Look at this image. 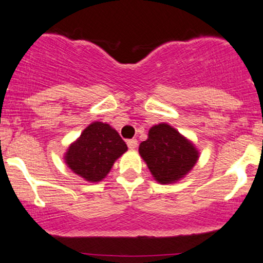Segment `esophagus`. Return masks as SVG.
Here are the masks:
<instances>
[{"instance_id":"34e87169","label":"esophagus","mask_w":263,"mask_h":263,"mask_svg":"<svg viewBox=\"0 0 263 263\" xmlns=\"http://www.w3.org/2000/svg\"><path fill=\"white\" fill-rule=\"evenodd\" d=\"M127 146H128L129 149H135V148H137L138 142H137V140H136V138H132V140L127 141Z\"/></svg>"}]
</instances>
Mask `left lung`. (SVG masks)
<instances>
[{"instance_id": "1", "label": "left lung", "mask_w": 263, "mask_h": 263, "mask_svg": "<svg viewBox=\"0 0 263 263\" xmlns=\"http://www.w3.org/2000/svg\"><path fill=\"white\" fill-rule=\"evenodd\" d=\"M138 152L158 183L180 180L193 170L199 152L188 138L168 123H159L148 131V138L141 142Z\"/></svg>"}]
</instances>
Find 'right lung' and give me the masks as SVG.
Returning a JSON list of instances; mask_svg holds the SVG:
<instances>
[{"label":"right lung","instance_id":"right-lung-1","mask_svg":"<svg viewBox=\"0 0 263 263\" xmlns=\"http://www.w3.org/2000/svg\"><path fill=\"white\" fill-rule=\"evenodd\" d=\"M127 151L125 141L108 123L95 121L69 146L64 159L75 174L87 182H100L115 161Z\"/></svg>","mask_w":263,"mask_h":263}]
</instances>
